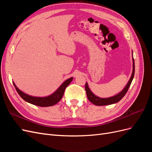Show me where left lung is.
I'll return each mask as SVG.
<instances>
[{"label": "left lung", "mask_w": 152, "mask_h": 152, "mask_svg": "<svg viewBox=\"0 0 152 152\" xmlns=\"http://www.w3.org/2000/svg\"><path fill=\"white\" fill-rule=\"evenodd\" d=\"M132 62H133L132 72L131 77L130 78L129 80L128 83L127 84L126 87H124V89L121 92V93H119L118 94H117L115 96H112V97L108 98H101L98 97V96H96V95H94L93 93H92L91 91L89 89V86H88V84H87V83L86 82V86H85V89L86 91V94L87 96V98H88V99L90 101V102L95 105L103 106V105H109V104H112L113 103H118L119 101H121L124 96H125L126 94L127 93V92L131 86V84L133 78H134V72H135V65H134V58H133V55H132Z\"/></svg>", "instance_id": "left-lung-1"}]
</instances>
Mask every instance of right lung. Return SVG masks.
Returning a JSON list of instances; mask_svg holds the SVG:
<instances>
[{
    "mask_svg": "<svg viewBox=\"0 0 152 152\" xmlns=\"http://www.w3.org/2000/svg\"><path fill=\"white\" fill-rule=\"evenodd\" d=\"M73 79V77H71L70 79L65 80L53 94L49 96H46V97H34V96L26 94L18 89L14 82L13 84L15 86L18 93L19 94L21 98L23 99L25 102L39 106V107H47L56 104L61 99L64 93H65L66 87L70 84Z\"/></svg>",
    "mask_w": 152,
    "mask_h": 152,
    "instance_id": "obj_1",
    "label": "right lung"
}]
</instances>
